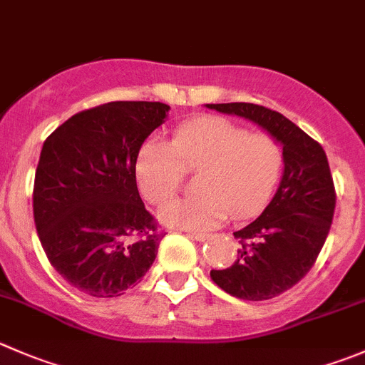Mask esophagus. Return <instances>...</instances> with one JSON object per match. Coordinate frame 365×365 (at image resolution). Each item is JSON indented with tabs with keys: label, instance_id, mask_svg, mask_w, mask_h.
<instances>
[{
	"label": "esophagus",
	"instance_id": "esophagus-1",
	"mask_svg": "<svg viewBox=\"0 0 365 365\" xmlns=\"http://www.w3.org/2000/svg\"><path fill=\"white\" fill-rule=\"evenodd\" d=\"M189 237L194 240H200V242H203V240L208 239V233H197V232H189Z\"/></svg>",
	"mask_w": 365,
	"mask_h": 365
}]
</instances>
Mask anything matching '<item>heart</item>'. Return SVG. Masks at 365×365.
Returning <instances> with one entry per match:
<instances>
[{
    "label": "heart",
    "instance_id": "b5f03b06",
    "mask_svg": "<svg viewBox=\"0 0 365 365\" xmlns=\"http://www.w3.org/2000/svg\"><path fill=\"white\" fill-rule=\"evenodd\" d=\"M280 144L267 133L222 118H196L182 123L171 143L151 137L135 158V180L151 203H162L181 185L182 171H200L192 198L165 202L158 217L180 230H208L230 214L253 215L267 203L282 173Z\"/></svg>",
    "mask_w": 365,
    "mask_h": 365
}]
</instances>
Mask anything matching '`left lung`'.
Listing matches in <instances>:
<instances>
[{"label": "left lung", "mask_w": 365, "mask_h": 365, "mask_svg": "<svg viewBox=\"0 0 365 365\" xmlns=\"http://www.w3.org/2000/svg\"><path fill=\"white\" fill-rule=\"evenodd\" d=\"M205 107L253 123L282 146L284 173L277 192L253 222L233 233L242 242L237 260L210 271L212 282L235 298L271 299L312 269L330 232L335 189L327 153L280 112L253 103Z\"/></svg>", "instance_id": "8db88e82"}]
</instances>
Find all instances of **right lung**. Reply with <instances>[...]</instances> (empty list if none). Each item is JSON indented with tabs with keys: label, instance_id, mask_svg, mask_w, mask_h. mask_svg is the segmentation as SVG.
Returning a JSON list of instances; mask_svg holds the SVG:
<instances>
[{
	"label": "right lung",
	"instance_id": "right-lung-1",
	"mask_svg": "<svg viewBox=\"0 0 365 365\" xmlns=\"http://www.w3.org/2000/svg\"><path fill=\"white\" fill-rule=\"evenodd\" d=\"M169 108L160 101L100 105L67 119L42 146L35 228L49 264L85 294H125L155 262L165 233L140 200L135 158Z\"/></svg>",
	"mask_w": 365,
	"mask_h": 365
}]
</instances>
